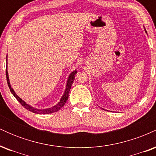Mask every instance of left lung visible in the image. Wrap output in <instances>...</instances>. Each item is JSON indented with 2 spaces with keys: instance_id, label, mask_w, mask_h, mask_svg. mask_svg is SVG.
Here are the masks:
<instances>
[{
  "instance_id": "obj_1",
  "label": "left lung",
  "mask_w": 156,
  "mask_h": 156,
  "mask_svg": "<svg viewBox=\"0 0 156 156\" xmlns=\"http://www.w3.org/2000/svg\"><path fill=\"white\" fill-rule=\"evenodd\" d=\"M144 30H145V29H144ZM145 32H146V30H145Z\"/></svg>"
}]
</instances>
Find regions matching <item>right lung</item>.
Wrapping results in <instances>:
<instances>
[{"label": "right lung", "mask_w": 156, "mask_h": 156, "mask_svg": "<svg viewBox=\"0 0 156 156\" xmlns=\"http://www.w3.org/2000/svg\"><path fill=\"white\" fill-rule=\"evenodd\" d=\"M6 62H7V57H6ZM76 73H77V71L76 69V70L73 71V73H71L70 75H69V77H68V79H67V85H66L65 91H64V94L62 95V98H61L60 101L58 102V103H57L56 105H53V106H52V107H51V108H48L38 109V108H34V107H32L31 105H28V103H26V102H25L24 101H23V100L21 99L20 97L17 95V94H16V93L15 92L14 89L12 88V87H11L9 79V75H8V71H7V67L6 69L7 83H8V86H9V89H10L11 92L12 93V94L15 96V98H16V99H17V101L20 102V104L22 105L25 108L27 109V110L30 111V112L35 113V114H51V113H53V112H58L59 109H61L62 108V107L64 106V104H65L66 102H67V99H68L69 91H70L71 87H72V84H73V81H74V80H75V76H76Z\"/></svg>", "instance_id": "obj_1"}]
</instances>
